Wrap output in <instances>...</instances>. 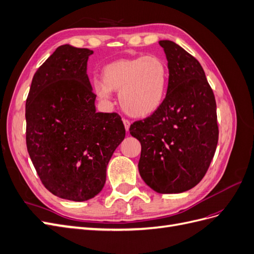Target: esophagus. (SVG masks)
I'll use <instances>...</instances> for the list:
<instances>
[{
    "label": "esophagus",
    "mask_w": 254,
    "mask_h": 254,
    "mask_svg": "<svg viewBox=\"0 0 254 254\" xmlns=\"http://www.w3.org/2000/svg\"><path fill=\"white\" fill-rule=\"evenodd\" d=\"M123 123H124V126H125L126 131H128L129 127H130V122L128 120H123Z\"/></svg>",
    "instance_id": "34e87169"
}]
</instances>
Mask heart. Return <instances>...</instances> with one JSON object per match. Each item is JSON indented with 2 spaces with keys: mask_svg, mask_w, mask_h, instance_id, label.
Listing matches in <instances>:
<instances>
[{
  "mask_svg": "<svg viewBox=\"0 0 254 254\" xmlns=\"http://www.w3.org/2000/svg\"><path fill=\"white\" fill-rule=\"evenodd\" d=\"M102 80L93 81L96 95L109 99L120 91L123 110L133 118H147L163 106L170 84V70L157 56L119 59L103 67Z\"/></svg>",
  "mask_w": 254,
  "mask_h": 254,
  "instance_id": "obj_1",
  "label": "heart"
}]
</instances>
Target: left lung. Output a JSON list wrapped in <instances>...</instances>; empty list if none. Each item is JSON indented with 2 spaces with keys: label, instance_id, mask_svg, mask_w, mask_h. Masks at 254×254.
<instances>
[{
  "label": "left lung",
  "instance_id": "obj_1",
  "mask_svg": "<svg viewBox=\"0 0 254 254\" xmlns=\"http://www.w3.org/2000/svg\"><path fill=\"white\" fill-rule=\"evenodd\" d=\"M170 70L163 106L134 122L130 134L141 143L139 172L157 193L178 194L204 177L218 142L216 102L199 61L180 45L161 40Z\"/></svg>",
  "mask_w": 254,
  "mask_h": 254
}]
</instances>
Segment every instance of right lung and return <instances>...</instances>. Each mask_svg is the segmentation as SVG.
Returning <instances> with one entry per match:
<instances>
[{
  "instance_id": "obj_1",
  "label": "right lung",
  "mask_w": 254,
  "mask_h": 254,
  "mask_svg": "<svg viewBox=\"0 0 254 254\" xmlns=\"http://www.w3.org/2000/svg\"><path fill=\"white\" fill-rule=\"evenodd\" d=\"M93 51L60 45L35 73L26 99V146L43 186L72 201L95 197L125 137L118 113L96 112L87 74Z\"/></svg>"
}]
</instances>
